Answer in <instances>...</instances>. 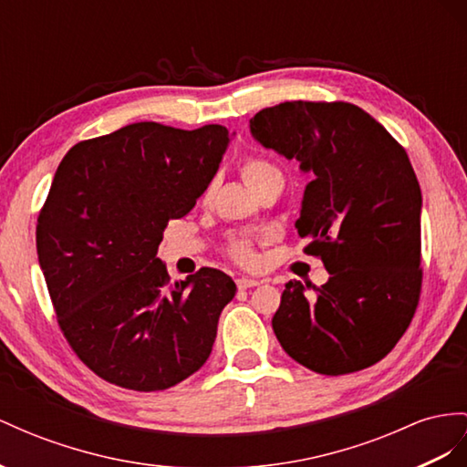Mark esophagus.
Here are the masks:
<instances>
[{
	"mask_svg": "<svg viewBox=\"0 0 467 467\" xmlns=\"http://www.w3.org/2000/svg\"><path fill=\"white\" fill-rule=\"evenodd\" d=\"M262 282L260 280H254V278H238L236 280V285H238V288H241V290H248V288H254V285H260Z\"/></svg>",
	"mask_w": 467,
	"mask_h": 467,
	"instance_id": "obj_1",
	"label": "esophagus"
}]
</instances>
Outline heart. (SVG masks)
<instances>
[{
    "instance_id": "obj_1",
    "label": "heart",
    "mask_w": 467,
    "mask_h": 467,
    "mask_svg": "<svg viewBox=\"0 0 467 467\" xmlns=\"http://www.w3.org/2000/svg\"><path fill=\"white\" fill-rule=\"evenodd\" d=\"M274 171H278L276 167H274L272 163H268L266 160H258V158L246 160L244 165H243L244 182L253 189L258 187ZM207 195H209V191H207ZM229 254H231V258H234L238 262V265L253 266L254 262H256L254 241H253V238H248V236H234V238H231Z\"/></svg>"
}]
</instances>
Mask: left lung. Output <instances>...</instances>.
Segmentation results:
<instances>
[{
	"instance_id": "1",
	"label": "left lung",
	"mask_w": 467,
	"mask_h": 467,
	"mask_svg": "<svg viewBox=\"0 0 467 467\" xmlns=\"http://www.w3.org/2000/svg\"><path fill=\"white\" fill-rule=\"evenodd\" d=\"M250 134L312 173L296 229L329 272L314 297L309 284H285L272 317L282 349L319 375L375 365L420 296L422 193L409 155L349 102H282L250 119Z\"/></svg>"
}]
</instances>
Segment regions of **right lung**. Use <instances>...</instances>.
Instances as JSON below:
<instances>
[{
    "instance_id": "add662e5",
    "label": "right lung",
    "mask_w": 467,
    "mask_h": 467,
    "mask_svg": "<svg viewBox=\"0 0 467 467\" xmlns=\"http://www.w3.org/2000/svg\"><path fill=\"white\" fill-rule=\"evenodd\" d=\"M231 138L219 124L138 122L77 143L57 167L37 219L39 266L70 348L112 385L170 389L211 355L236 284L217 268L170 284L155 254Z\"/></svg>"
}]
</instances>
